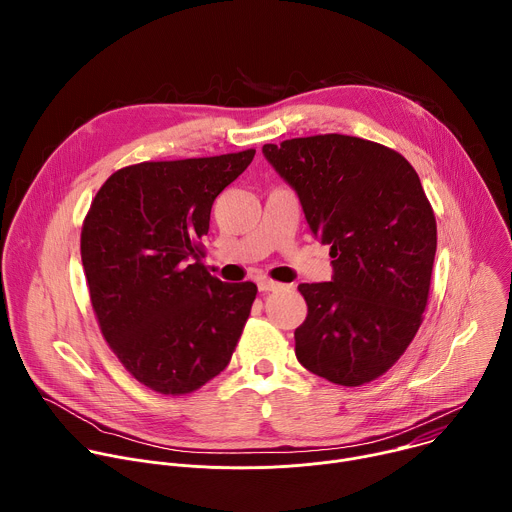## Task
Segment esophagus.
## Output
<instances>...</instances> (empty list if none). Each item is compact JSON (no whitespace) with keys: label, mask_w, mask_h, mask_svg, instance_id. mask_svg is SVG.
Returning <instances> with one entry per match:
<instances>
[{"label":"esophagus","mask_w":512,"mask_h":512,"mask_svg":"<svg viewBox=\"0 0 512 512\" xmlns=\"http://www.w3.org/2000/svg\"><path fill=\"white\" fill-rule=\"evenodd\" d=\"M257 285H259L261 294H269V291H277V289L281 287V283H277V281H273V279H259Z\"/></svg>","instance_id":"obj_1"}]
</instances>
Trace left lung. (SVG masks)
I'll list each match as a JSON object with an SVG mask.
<instances>
[{"instance_id": "obj_1", "label": "left lung", "mask_w": 512, "mask_h": 512, "mask_svg": "<svg viewBox=\"0 0 512 512\" xmlns=\"http://www.w3.org/2000/svg\"><path fill=\"white\" fill-rule=\"evenodd\" d=\"M263 154L334 267L332 281L298 285L308 316L296 356L330 383H371L407 350L429 298L437 227L419 176L387 145L340 133L265 143Z\"/></svg>"}]
</instances>
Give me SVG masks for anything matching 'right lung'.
Returning a JSON list of instances; mask_svg holds the SVG:
<instances>
[{"label":"right lung","instance_id":"add662e5","mask_svg":"<svg viewBox=\"0 0 512 512\" xmlns=\"http://www.w3.org/2000/svg\"><path fill=\"white\" fill-rule=\"evenodd\" d=\"M255 150L141 162L111 174L81 231V259L101 334L125 371L162 395H186L221 375L257 296L200 261L214 198Z\"/></svg>","mask_w":512,"mask_h":512}]
</instances>
